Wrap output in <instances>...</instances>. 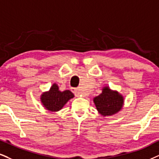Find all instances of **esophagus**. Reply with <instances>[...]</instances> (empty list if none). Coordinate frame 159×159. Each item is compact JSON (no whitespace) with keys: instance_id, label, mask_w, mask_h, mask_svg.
I'll list each match as a JSON object with an SVG mask.
<instances>
[{"instance_id":"obj_1","label":"esophagus","mask_w":159,"mask_h":159,"mask_svg":"<svg viewBox=\"0 0 159 159\" xmlns=\"http://www.w3.org/2000/svg\"><path fill=\"white\" fill-rule=\"evenodd\" d=\"M71 91L73 92V93H74V94H75V96H76V97H82L81 95V93H80V90L78 89H74V88H73V89H71Z\"/></svg>"}]
</instances>
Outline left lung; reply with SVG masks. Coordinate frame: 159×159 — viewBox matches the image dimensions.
Segmentation results:
<instances>
[{"mask_svg": "<svg viewBox=\"0 0 159 159\" xmlns=\"http://www.w3.org/2000/svg\"><path fill=\"white\" fill-rule=\"evenodd\" d=\"M93 100L98 112L103 116L116 114L121 111L124 105L123 96L107 86L104 87L100 94L93 98Z\"/></svg>", "mask_w": 159, "mask_h": 159, "instance_id": "obj_1", "label": "left lung"}]
</instances>
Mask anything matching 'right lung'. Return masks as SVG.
Masks as SVG:
<instances>
[{"label": "right lung", "instance_id": "right-lung-1", "mask_svg": "<svg viewBox=\"0 0 159 159\" xmlns=\"http://www.w3.org/2000/svg\"><path fill=\"white\" fill-rule=\"evenodd\" d=\"M74 97V95L71 91L68 90L60 91L58 85L54 83L50 88L49 91H45L41 94L40 101L47 111L57 112Z\"/></svg>", "mask_w": 159, "mask_h": 159}]
</instances>
